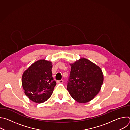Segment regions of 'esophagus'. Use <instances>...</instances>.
<instances>
[{"instance_id": "34e87169", "label": "esophagus", "mask_w": 130, "mask_h": 130, "mask_svg": "<svg viewBox=\"0 0 130 130\" xmlns=\"http://www.w3.org/2000/svg\"><path fill=\"white\" fill-rule=\"evenodd\" d=\"M57 82L58 83H63L64 82V81L63 80H59V81H58Z\"/></svg>"}]
</instances>
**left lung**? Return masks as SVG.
Segmentation results:
<instances>
[{
    "instance_id": "left-lung-1",
    "label": "left lung",
    "mask_w": 130,
    "mask_h": 130,
    "mask_svg": "<svg viewBox=\"0 0 130 130\" xmlns=\"http://www.w3.org/2000/svg\"><path fill=\"white\" fill-rule=\"evenodd\" d=\"M70 65L67 90L78 102L85 103L90 101L98 94L102 85V70L99 66L84 58Z\"/></svg>"
}]
</instances>
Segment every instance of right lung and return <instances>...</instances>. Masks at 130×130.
I'll return each mask as SVG.
<instances>
[{"label":"right lung","mask_w":130,"mask_h":130,"mask_svg":"<svg viewBox=\"0 0 130 130\" xmlns=\"http://www.w3.org/2000/svg\"><path fill=\"white\" fill-rule=\"evenodd\" d=\"M52 63L41 60L32 64L24 72L22 86L25 94L32 101L42 103L52 95L56 82L52 77Z\"/></svg>","instance_id":"add662e5"}]
</instances>
